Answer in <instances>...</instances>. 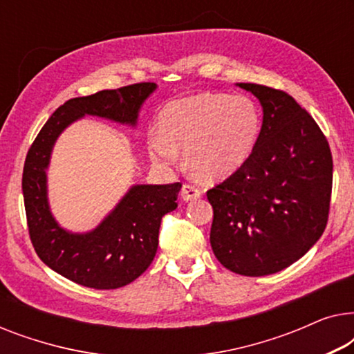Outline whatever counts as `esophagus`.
I'll list each match as a JSON object with an SVG mask.
<instances>
[{"label": "esophagus", "mask_w": 354, "mask_h": 354, "mask_svg": "<svg viewBox=\"0 0 354 354\" xmlns=\"http://www.w3.org/2000/svg\"><path fill=\"white\" fill-rule=\"evenodd\" d=\"M180 196H182L183 201L198 200V198L201 196V190H200V188H196L195 185H190V183H185V185L182 187Z\"/></svg>", "instance_id": "obj_1"}]
</instances>
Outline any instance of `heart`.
I'll return each mask as SVG.
<instances>
[{"label": "heart", "mask_w": 354, "mask_h": 354, "mask_svg": "<svg viewBox=\"0 0 354 354\" xmlns=\"http://www.w3.org/2000/svg\"><path fill=\"white\" fill-rule=\"evenodd\" d=\"M161 130L149 135V156L159 166L177 161L205 182L224 180L253 153L261 132V111L245 95L196 93L171 101L159 115Z\"/></svg>", "instance_id": "obj_1"}]
</instances>
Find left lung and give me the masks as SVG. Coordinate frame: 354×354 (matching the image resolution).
Returning <instances> with one entry per match:
<instances>
[{"mask_svg": "<svg viewBox=\"0 0 354 354\" xmlns=\"http://www.w3.org/2000/svg\"><path fill=\"white\" fill-rule=\"evenodd\" d=\"M263 108L258 143L239 171L207 192L219 263L248 277L275 274L303 258L327 225L332 153L311 115L285 91L236 84Z\"/></svg>", "mask_w": 354, "mask_h": 354, "instance_id": "8db88e82", "label": "left lung"}]
</instances>
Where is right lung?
I'll return each mask as SVG.
<instances>
[{
	"label": "right lung",
	"mask_w": 354,
	"mask_h": 354,
	"mask_svg": "<svg viewBox=\"0 0 354 354\" xmlns=\"http://www.w3.org/2000/svg\"><path fill=\"white\" fill-rule=\"evenodd\" d=\"M156 88V84L145 82L66 101L27 153L22 193L33 248L48 268L84 287L120 288L149 268L158 251L161 219L177 207L182 183L132 185L95 229L72 232L59 225L48 200L46 171L53 148L59 135L85 115L135 129L140 109Z\"/></svg>",
	"instance_id": "obj_1"
}]
</instances>
